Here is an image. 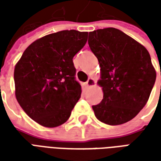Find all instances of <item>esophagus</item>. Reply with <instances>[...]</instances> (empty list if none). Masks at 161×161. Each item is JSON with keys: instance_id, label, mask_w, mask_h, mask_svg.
Wrapping results in <instances>:
<instances>
[{"instance_id": "1", "label": "esophagus", "mask_w": 161, "mask_h": 161, "mask_svg": "<svg viewBox=\"0 0 161 161\" xmlns=\"http://www.w3.org/2000/svg\"><path fill=\"white\" fill-rule=\"evenodd\" d=\"M86 86L88 88H91V87H94L95 85H96V81H95L94 78H92V77H90L88 81L86 82Z\"/></svg>"}]
</instances>
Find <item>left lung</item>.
<instances>
[{
	"label": "left lung",
	"mask_w": 161,
	"mask_h": 161,
	"mask_svg": "<svg viewBox=\"0 0 161 161\" xmlns=\"http://www.w3.org/2000/svg\"><path fill=\"white\" fill-rule=\"evenodd\" d=\"M88 43L101 68L97 84L103 98L92 106L96 117L108 125L128 122L147 103L155 83L156 71L149 53L114 27L90 32Z\"/></svg>",
	"instance_id": "obj_1"
}]
</instances>
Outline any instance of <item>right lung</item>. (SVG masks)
I'll list each match as a JSON object with an SVG mask.
<instances>
[{
    "label": "right lung",
    "mask_w": 161,
    "mask_h": 161,
    "mask_svg": "<svg viewBox=\"0 0 161 161\" xmlns=\"http://www.w3.org/2000/svg\"><path fill=\"white\" fill-rule=\"evenodd\" d=\"M88 32L64 30L38 39L14 67L15 97L30 118L46 128L64 124L79 100L72 58L87 42Z\"/></svg>",
    "instance_id": "right-lung-1"
}]
</instances>
